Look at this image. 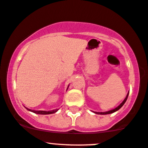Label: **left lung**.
I'll return each mask as SVG.
<instances>
[{
  "instance_id": "left-lung-1",
  "label": "left lung",
  "mask_w": 148,
  "mask_h": 148,
  "mask_svg": "<svg viewBox=\"0 0 148 148\" xmlns=\"http://www.w3.org/2000/svg\"><path fill=\"white\" fill-rule=\"evenodd\" d=\"M128 94H129V92L127 93V94L126 97H125V99H124V100H123V101L122 103H121L120 104V105L119 106H118V107H116V108H114V109H113V110H111V111H106V112H94V113H96V114H100V115H106V114H110V113H114V112L117 111L118 110H119L120 108H121V107H122L124 105V103H125V101H126V100H127V96H128Z\"/></svg>"
}]
</instances>
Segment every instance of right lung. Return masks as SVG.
<instances>
[{"mask_svg": "<svg viewBox=\"0 0 148 148\" xmlns=\"http://www.w3.org/2000/svg\"><path fill=\"white\" fill-rule=\"evenodd\" d=\"M69 88V86L67 87V89ZM26 108V107H25ZM26 109L28 110V111H31V112H33V113H37V114H41V115H47V114H52V113H56L58 110L55 109V110H52V111H34V110H31L29 109V108H26Z\"/></svg>", "mask_w": 148, "mask_h": 148, "instance_id": "add662e5", "label": "right lung"}]
</instances>
